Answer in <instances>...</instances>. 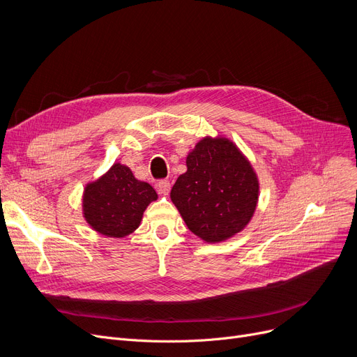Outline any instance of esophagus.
Masks as SVG:
<instances>
[{
	"label": "esophagus",
	"instance_id": "esophagus-1",
	"mask_svg": "<svg viewBox=\"0 0 357 357\" xmlns=\"http://www.w3.org/2000/svg\"><path fill=\"white\" fill-rule=\"evenodd\" d=\"M156 186H158V191H159L160 194H163V195H167L169 191H171V182L166 181V179L159 181Z\"/></svg>",
	"mask_w": 357,
	"mask_h": 357
}]
</instances>
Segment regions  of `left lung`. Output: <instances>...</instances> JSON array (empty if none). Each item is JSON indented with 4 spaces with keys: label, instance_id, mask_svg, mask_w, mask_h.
<instances>
[{
    "label": "left lung",
    "instance_id": "left-lung-1",
    "mask_svg": "<svg viewBox=\"0 0 357 357\" xmlns=\"http://www.w3.org/2000/svg\"><path fill=\"white\" fill-rule=\"evenodd\" d=\"M186 172L171 199L188 229L205 243L229 240L246 229L259 201V178L234 142L205 136L186 156Z\"/></svg>",
    "mask_w": 357,
    "mask_h": 357
}]
</instances>
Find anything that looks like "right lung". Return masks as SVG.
Returning a JSON list of instances; mask_svg holds the SVG:
<instances>
[{
	"mask_svg": "<svg viewBox=\"0 0 357 357\" xmlns=\"http://www.w3.org/2000/svg\"><path fill=\"white\" fill-rule=\"evenodd\" d=\"M156 199L152 185L139 181L128 166L117 162L98 179L85 185L82 215L98 234L123 238L140 226L143 213Z\"/></svg>",
	"mask_w": 357,
	"mask_h": 357,
	"instance_id": "add662e5",
	"label": "right lung"
}]
</instances>
